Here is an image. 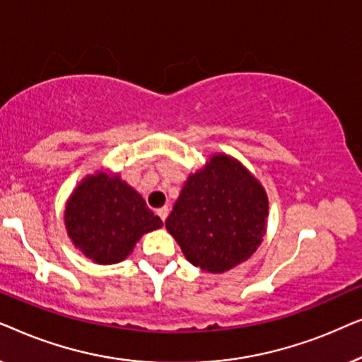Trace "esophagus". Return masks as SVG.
<instances>
[{
  "label": "esophagus",
  "instance_id": "34e87169",
  "mask_svg": "<svg viewBox=\"0 0 362 362\" xmlns=\"http://www.w3.org/2000/svg\"><path fill=\"white\" fill-rule=\"evenodd\" d=\"M168 212H170V209H168V207L165 206V207H160V209L156 211V214L160 216V219H161V221H166V217H168Z\"/></svg>",
  "mask_w": 362,
  "mask_h": 362
}]
</instances>
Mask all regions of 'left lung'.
I'll list each match as a JSON object with an SVG mask.
<instances>
[{
    "instance_id": "1",
    "label": "left lung",
    "mask_w": 362,
    "mask_h": 362,
    "mask_svg": "<svg viewBox=\"0 0 362 362\" xmlns=\"http://www.w3.org/2000/svg\"><path fill=\"white\" fill-rule=\"evenodd\" d=\"M267 216L260 182L239 161L214 155L187 177L165 224L192 265L222 274L257 250Z\"/></svg>"
}]
</instances>
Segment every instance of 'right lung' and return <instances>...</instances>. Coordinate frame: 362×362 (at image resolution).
Listing matches in <instances>:
<instances>
[{"instance_id": "add662e5", "label": "right lung", "mask_w": 362, "mask_h": 362, "mask_svg": "<svg viewBox=\"0 0 362 362\" xmlns=\"http://www.w3.org/2000/svg\"><path fill=\"white\" fill-rule=\"evenodd\" d=\"M64 219L76 247L103 265L127 259L143 234L163 226L133 187L107 173L88 176L78 185Z\"/></svg>"}]
</instances>
